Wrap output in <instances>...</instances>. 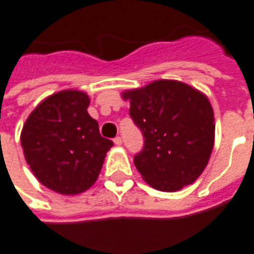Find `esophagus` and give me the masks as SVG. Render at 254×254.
I'll return each instance as SVG.
<instances>
[{
    "label": "esophagus",
    "mask_w": 254,
    "mask_h": 254,
    "mask_svg": "<svg viewBox=\"0 0 254 254\" xmlns=\"http://www.w3.org/2000/svg\"><path fill=\"white\" fill-rule=\"evenodd\" d=\"M114 143L117 145H121L122 144V139H121V137H120V136H117V137H115V139H114Z\"/></svg>",
    "instance_id": "esophagus-1"
}]
</instances>
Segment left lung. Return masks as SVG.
Instances as JSON below:
<instances>
[{
    "label": "left lung",
    "instance_id": "obj_1",
    "mask_svg": "<svg viewBox=\"0 0 254 254\" xmlns=\"http://www.w3.org/2000/svg\"><path fill=\"white\" fill-rule=\"evenodd\" d=\"M129 115L144 144L133 161L145 182L159 191L194 183L213 150L214 118L207 97L179 81L161 79L127 90Z\"/></svg>",
    "mask_w": 254,
    "mask_h": 254
}]
</instances>
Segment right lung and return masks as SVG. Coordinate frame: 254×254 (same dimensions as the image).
<instances>
[{"mask_svg":"<svg viewBox=\"0 0 254 254\" xmlns=\"http://www.w3.org/2000/svg\"><path fill=\"white\" fill-rule=\"evenodd\" d=\"M89 97L63 90L30 114L20 136L24 158L41 184L59 194L84 192L96 182L113 141L88 114Z\"/></svg>","mask_w":254,"mask_h":254,"instance_id":"add662e5","label":"right lung"}]
</instances>
